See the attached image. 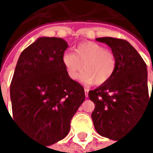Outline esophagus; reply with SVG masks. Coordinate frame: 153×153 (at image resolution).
I'll list each match as a JSON object with an SVG mask.
<instances>
[{
    "label": "esophagus",
    "mask_w": 153,
    "mask_h": 153,
    "mask_svg": "<svg viewBox=\"0 0 153 153\" xmlns=\"http://www.w3.org/2000/svg\"><path fill=\"white\" fill-rule=\"evenodd\" d=\"M88 91H89V90L84 89V94H85V97H88Z\"/></svg>",
    "instance_id": "34e87169"
}]
</instances>
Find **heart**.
Listing matches in <instances>:
<instances>
[{"label": "heart", "mask_w": 153, "mask_h": 153, "mask_svg": "<svg viewBox=\"0 0 153 153\" xmlns=\"http://www.w3.org/2000/svg\"><path fill=\"white\" fill-rule=\"evenodd\" d=\"M62 62L70 79L76 80L82 70L81 81L97 85L106 82L116 67L113 52L93 42H81L74 48L73 53L65 52Z\"/></svg>", "instance_id": "obj_1"}]
</instances>
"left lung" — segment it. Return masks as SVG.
<instances>
[{
    "label": "left lung",
    "mask_w": 153,
    "mask_h": 153,
    "mask_svg": "<svg viewBox=\"0 0 153 153\" xmlns=\"http://www.w3.org/2000/svg\"><path fill=\"white\" fill-rule=\"evenodd\" d=\"M96 41L111 49L116 67L106 82L89 91L95 104L91 118L98 133L116 140L127 133L144 112L152 101V92L150 97L146 63L127 41L111 37Z\"/></svg>",
    "instance_id": "8db88e82"
}]
</instances>
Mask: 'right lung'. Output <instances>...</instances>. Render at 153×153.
Here are the masks:
<instances>
[{"label": "right lung", "instance_id": "obj_1", "mask_svg": "<svg viewBox=\"0 0 153 153\" xmlns=\"http://www.w3.org/2000/svg\"><path fill=\"white\" fill-rule=\"evenodd\" d=\"M67 48L62 38H38L21 53L10 83L15 123L48 146L67 136L85 100L83 87L68 77L62 64Z\"/></svg>", "mask_w": 153, "mask_h": 153}]
</instances>
